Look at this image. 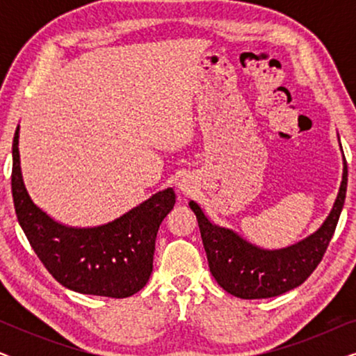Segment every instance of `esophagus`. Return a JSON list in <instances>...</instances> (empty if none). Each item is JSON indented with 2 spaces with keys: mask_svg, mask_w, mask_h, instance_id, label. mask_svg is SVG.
Masks as SVG:
<instances>
[{
  "mask_svg": "<svg viewBox=\"0 0 356 356\" xmlns=\"http://www.w3.org/2000/svg\"><path fill=\"white\" fill-rule=\"evenodd\" d=\"M177 186H178V189H179V191H181L183 194H191V193L194 191V183H193V179L188 178V177H181V178H179L178 183H177Z\"/></svg>",
  "mask_w": 356,
  "mask_h": 356,
  "instance_id": "obj_1",
  "label": "esophagus"
}]
</instances>
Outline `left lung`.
I'll use <instances>...</instances> for the list:
<instances>
[{
    "label": "left lung",
    "mask_w": 356,
    "mask_h": 356,
    "mask_svg": "<svg viewBox=\"0 0 356 356\" xmlns=\"http://www.w3.org/2000/svg\"><path fill=\"white\" fill-rule=\"evenodd\" d=\"M347 160L343 157L337 199L323 225L309 236L282 250H264L252 245L230 228L212 223L197 202L189 201L201 230L209 269L217 284L243 300L270 298L303 284L318 267L332 240L347 194Z\"/></svg>",
    "instance_id": "obj_1"
}]
</instances>
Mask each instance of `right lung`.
Returning a JSON list of instances; mask_svg holds the SVG:
<instances>
[{
	"label": "right lung",
	"mask_w": 356,
	"mask_h": 356,
	"mask_svg": "<svg viewBox=\"0 0 356 356\" xmlns=\"http://www.w3.org/2000/svg\"><path fill=\"white\" fill-rule=\"evenodd\" d=\"M11 188L19 225L32 250L63 286L77 293L128 298L149 282L160 223L175 206L173 188L155 193L99 227H70L43 212L29 196L13 140Z\"/></svg>",
	"instance_id": "right-lung-1"
}]
</instances>
